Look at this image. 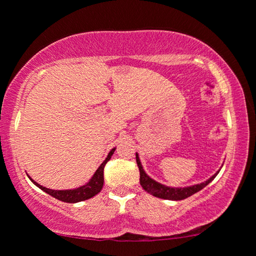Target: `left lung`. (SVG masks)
Instances as JSON below:
<instances>
[{
    "label": "left lung",
    "mask_w": 256,
    "mask_h": 256,
    "mask_svg": "<svg viewBox=\"0 0 256 256\" xmlns=\"http://www.w3.org/2000/svg\"><path fill=\"white\" fill-rule=\"evenodd\" d=\"M136 163H138V170H140V184L141 186L144 188L146 192H149L150 194L155 196V197L162 198V199H169V200H182V199H185L190 196L194 194L196 192L200 191L202 188H204L206 185L214 180L216 174H213V176L208 180L204 183L194 185V186H188V188H169L166 186V185L158 183V182L150 178L148 174H146V171L143 170L141 166V162H140L138 155L136 154Z\"/></svg>",
    "instance_id": "8db88e82"
}]
</instances>
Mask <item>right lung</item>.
Returning a JSON list of instances; mask_svg holds the SVG:
<instances>
[{"label":"right lung","mask_w":256,"mask_h":256,"mask_svg":"<svg viewBox=\"0 0 256 256\" xmlns=\"http://www.w3.org/2000/svg\"><path fill=\"white\" fill-rule=\"evenodd\" d=\"M115 152V148L112 149L110 154H108L107 158L101 163V166L98 168V170L96 171V174H93V177L90 178V182L82 186H80L78 188H74V190H51V188H46L44 186H42L36 182L31 180V182L38 186L40 188H42L44 192H46L52 197L58 199V200L65 202H82L86 200V199H90L94 197V196L99 194L101 191V188L104 186V168L106 166V163L108 160H110L112 155H113Z\"/></svg>","instance_id":"right-lung-1"}]
</instances>
